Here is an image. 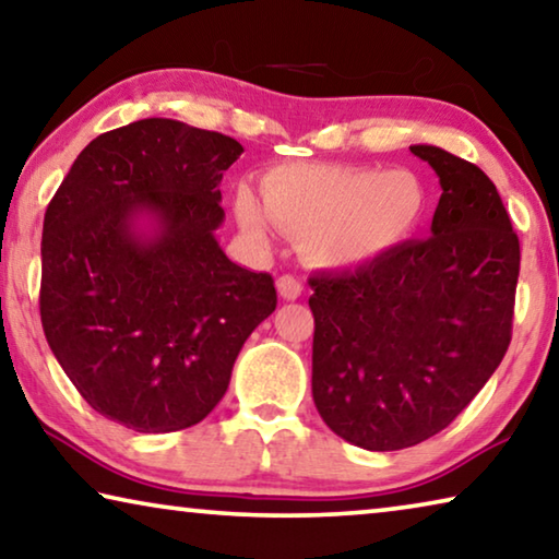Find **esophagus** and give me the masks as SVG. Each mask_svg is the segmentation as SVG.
Wrapping results in <instances>:
<instances>
[{"instance_id":"obj_1","label":"esophagus","mask_w":559,"mask_h":559,"mask_svg":"<svg viewBox=\"0 0 559 559\" xmlns=\"http://www.w3.org/2000/svg\"><path fill=\"white\" fill-rule=\"evenodd\" d=\"M300 290H304V286H300V281L296 276H290V273H286V276L278 278V294H281V298L296 300L300 296Z\"/></svg>"}]
</instances>
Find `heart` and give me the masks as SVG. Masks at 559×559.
<instances>
[{"instance_id": "1", "label": "heart", "mask_w": 559, "mask_h": 559, "mask_svg": "<svg viewBox=\"0 0 559 559\" xmlns=\"http://www.w3.org/2000/svg\"><path fill=\"white\" fill-rule=\"evenodd\" d=\"M263 203L238 189L236 216L253 241L265 243L273 224L304 241L323 269H356L401 246L418 228L425 186L413 171L368 166L288 164L261 181Z\"/></svg>"}]
</instances>
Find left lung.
I'll list each match as a JSON object with an SVG mask.
<instances>
[{
  "instance_id": "obj_1",
  "label": "left lung",
  "mask_w": 559,
  "mask_h": 559,
  "mask_svg": "<svg viewBox=\"0 0 559 559\" xmlns=\"http://www.w3.org/2000/svg\"><path fill=\"white\" fill-rule=\"evenodd\" d=\"M440 179L430 236L308 278L313 403L335 436L403 450L438 436L508 353L520 241L483 168L411 146Z\"/></svg>"
}]
</instances>
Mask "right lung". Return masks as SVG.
Instances as JSON below:
<instances>
[{"label":"right lung","mask_w":559,"mask_h":559,"mask_svg":"<svg viewBox=\"0 0 559 559\" xmlns=\"http://www.w3.org/2000/svg\"><path fill=\"white\" fill-rule=\"evenodd\" d=\"M241 152L218 131L141 119L96 136L44 214V335L84 401L129 430L206 418L276 311L269 273L236 265L214 236L218 183Z\"/></svg>","instance_id":"add662e5"}]
</instances>
